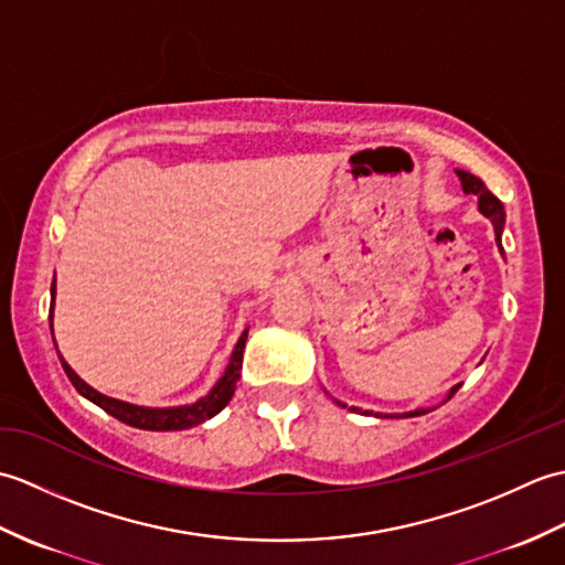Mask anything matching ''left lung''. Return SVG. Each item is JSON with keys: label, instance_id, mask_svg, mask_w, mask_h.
Masks as SVG:
<instances>
[{"label": "left lung", "instance_id": "1", "mask_svg": "<svg viewBox=\"0 0 565 565\" xmlns=\"http://www.w3.org/2000/svg\"><path fill=\"white\" fill-rule=\"evenodd\" d=\"M456 174H459L461 186H463L466 194L478 196V211H481L483 215H488L490 223H493V227H495V243H498V247L502 249V227H505V209H502V201H500L495 194H490L488 186H486L476 174L463 172V170H456ZM459 388H461V383H459V386L451 388L449 398H451V395H454L456 391H459ZM449 398H447V401H449ZM447 401H444V403H447ZM340 405H342V403H340ZM354 411H356V407H354ZM425 413H429V411H425V407H419V411L405 413L403 417H417V415H425ZM383 417H386V415H383Z\"/></svg>", "mask_w": 565, "mask_h": 565}]
</instances>
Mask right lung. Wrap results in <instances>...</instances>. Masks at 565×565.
I'll return each instance as SVG.
<instances>
[{
	"label": "right lung",
	"mask_w": 565,
	"mask_h": 565,
	"mask_svg": "<svg viewBox=\"0 0 565 565\" xmlns=\"http://www.w3.org/2000/svg\"><path fill=\"white\" fill-rule=\"evenodd\" d=\"M51 294H53V301H55V281L51 286ZM51 320H53V310H51ZM51 328H53V322H51ZM245 340H247V330L243 332V338L237 340L233 356H231V364L225 366V374L221 376L218 383H215V388L206 395V398H201L199 403L184 405V407H140V405H130V403H124V401L109 398V395H102L99 391H94L92 386H87V383H84L75 374V371L67 366L65 359H60V362H63L65 374L72 381V386L77 388V393H82L84 398L92 401L94 405H99L102 411L114 415L116 419H121V423H126L130 427H138V429L174 431V429H189L194 425H201L203 419H211L213 415H218L223 407L231 403L233 393L237 388V381H239V369H243Z\"/></svg>",
	"instance_id": "obj_1"
}]
</instances>
